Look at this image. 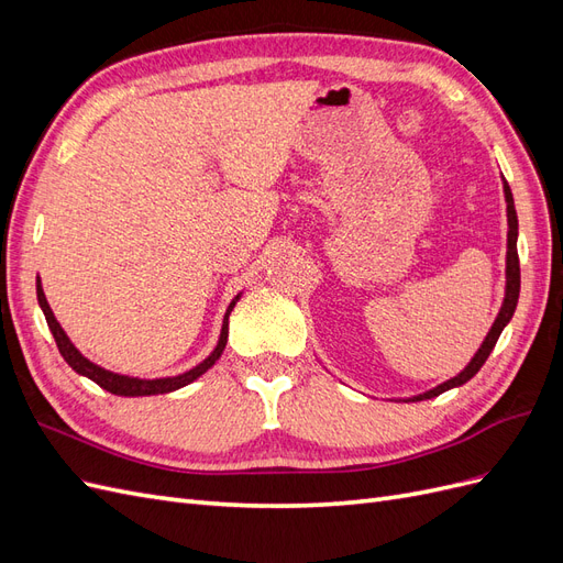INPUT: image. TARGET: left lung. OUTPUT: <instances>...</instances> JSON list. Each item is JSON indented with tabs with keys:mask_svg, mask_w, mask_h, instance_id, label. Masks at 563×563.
Returning a JSON list of instances; mask_svg holds the SVG:
<instances>
[{
	"mask_svg": "<svg viewBox=\"0 0 563 563\" xmlns=\"http://www.w3.org/2000/svg\"><path fill=\"white\" fill-rule=\"evenodd\" d=\"M503 192H505V201H507V258H505V298H503V305H500V312L496 317V321H493V327L488 329L484 343L479 345V350L474 352V356L470 360V364L457 373V376H453L451 380L441 383L428 391H422V395H413V397H406V399H399V401H422V399H432V397H439L441 391H449L453 387H460L465 385L470 378L476 376V371H479L484 366V362L488 360V354L493 352V347H496L498 338L503 333V329L509 323V319H512L515 310H517V300H519V284H521V275H519V255H517V236H519V220H517V209H515V197H512V190H509L507 180L503 178Z\"/></svg>",
	"mask_w": 563,
	"mask_h": 563,
	"instance_id": "left-lung-1",
	"label": "left lung"
}]
</instances>
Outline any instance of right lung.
<instances>
[{"label":"right lung","instance_id":"add662e5","mask_svg":"<svg viewBox=\"0 0 563 563\" xmlns=\"http://www.w3.org/2000/svg\"><path fill=\"white\" fill-rule=\"evenodd\" d=\"M240 298H242V291L230 300L228 310H225V317H223V327H220L218 343H216V347L211 350V354L207 356V360L199 362V364L192 366L190 371L178 373V376H166V378H139V376H124V373H114V371H110V368H103V366L93 364L91 360H87V356H84V354L75 347L73 340L67 338V333L63 331L58 319L54 317V310L48 308V300H46L44 288H42V279L37 277V300H40V308H42V312H44V317H46V323H48L51 333H54V340H56V345H58V350H60V354H63V360H65L67 364H70V368L77 371L79 376L93 380L96 385H100L103 389L112 391V395H117V397H152V395H166V391H176V389H180V387H185V385L195 383L197 378H201L203 373H207V371L220 360V354H223V350H225V345H228V331H230V321H228V319H230V312L234 310V305H236V300H240Z\"/></svg>","mask_w":563,"mask_h":563}]
</instances>
